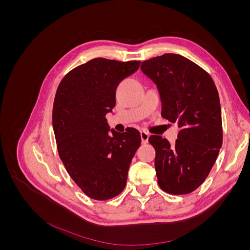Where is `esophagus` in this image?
<instances>
[{
    "mask_svg": "<svg viewBox=\"0 0 250 250\" xmlns=\"http://www.w3.org/2000/svg\"><path fill=\"white\" fill-rule=\"evenodd\" d=\"M141 139H142V144H147L149 140V133L146 131H141Z\"/></svg>",
    "mask_w": 250,
    "mask_h": 250,
    "instance_id": "esophagus-1",
    "label": "esophagus"
}]
</instances>
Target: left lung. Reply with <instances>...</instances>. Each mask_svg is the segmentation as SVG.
<instances>
[{
    "label": "left lung",
    "instance_id": "8db88e82",
    "mask_svg": "<svg viewBox=\"0 0 250 250\" xmlns=\"http://www.w3.org/2000/svg\"><path fill=\"white\" fill-rule=\"evenodd\" d=\"M141 70L158 89L162 117L180 128L174 145L161 135L149 138L158 185L170 194H188L206 180L222 146L217 87L206 71L178 54L145 60Z\"/></svg>",
    "mask_w": 250,
    "mask_h": 250
}]
</instances>
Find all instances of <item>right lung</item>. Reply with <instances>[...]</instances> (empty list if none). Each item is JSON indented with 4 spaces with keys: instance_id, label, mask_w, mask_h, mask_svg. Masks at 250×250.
Wrapping results in <instances>:
<instances>
[{
    "instance_id": "obj_1",
    "label": "right lung",
    "mask_w": 250,
    "mask_h": 250,
    "mask_svg": "<svg viewBox=\"0 0 250 250\" xmlns=\"http://www.w3.org/2000/svg\"><path fill=\"white\" fill-rule=\"evenodd\" d=\"M140 63L94 58L67 73L57 88L52 122L58 154L72 179L93 199L107 200L124 190L141 145L137 129L117 132L105 118L116 105L119 83Z\"/></svg>"
}]
</instances>
